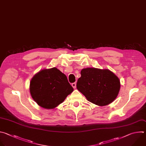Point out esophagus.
<instances>
[{"mask_svg":"<svg viewBox=\"0 0 146 146\" xmlns=\"http://www.w3.org/2000/svg\"><path fill=\"white\" fill-rule=\"evenodd\" d=\"M72 86L74 89H75L76 87V83L75 82V83H72Z\"/></svg>","mask_w":146,"mask_h":146,"instance_id":"34e87169","label":"esophagus"}]
</instances>
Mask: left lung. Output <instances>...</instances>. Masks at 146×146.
I'll return each mask as SVG.
<instances>
[{
	"mask_svg": "<svg viewBox=\"0 0 146 146\" xmlns=\"http://www.w3.org/2000/svg\"><path fill=\"white\" fill-rule=\"evenodd\" d=\"M76 84L77 89L87 101L98 106L111 104L120 89L119 78L108 69L83 68Z\"/></svg>",
	"mask_w": 146,
	"mask_h": 146,
	"instance_id": "1",
	"label": "left lung"
}]
</instances>
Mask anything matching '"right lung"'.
I'll use <instances>...</instances> for the list:
<instances>
[{
  "label": "right lung",
  "mask_w": 146,
  "mask_h": 146,
  "mask_svg": "<svg viewBox=\"0 0 146 146\" xmlns=\"http://www.w3.org/2000/svg\"><path fill=\"white\" fill-rule=\"evenodd\" d=\"M29 90L34 101L46 109L56 108L74 91L66 75L56 67L36 74L31 80Z\"/></svg>",
  "instance_id": "1"
}]
</instances>
